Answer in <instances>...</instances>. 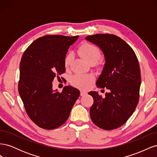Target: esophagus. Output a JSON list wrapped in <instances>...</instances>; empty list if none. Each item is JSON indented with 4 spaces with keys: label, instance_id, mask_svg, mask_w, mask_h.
<instances>
[{
    "label": "esophagus",
    "instance_id": "obj_1",
    "mask_svg": "<svg viewBox=\"0 0 157 157\" xmlns=\"http://www.w3.org/2000/svg\"><path fill=\"white\" fill-rule=\"evenodd\" d=\"M87 93H86V92H84V91H80V96H85V95H86Z\"/></svg>",
    "mask_w": 157,
    "mask_h": 157
}]
</instances>
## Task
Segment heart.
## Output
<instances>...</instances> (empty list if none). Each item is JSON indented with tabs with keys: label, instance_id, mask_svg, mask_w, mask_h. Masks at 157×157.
I'll return each mask as SVG.
<instances>
[{
	"label": "heart",
	"instance_id": "1",
	"mask_svg": "<svg viewBox=\"0 0 157 157\" xmlns=\"http://www.w3.org/2000/svg\"><path fill=\"white\" fill-rule=\"evenodd\" d=\"M79 55L86 60L90 64L96 63L101 56V51L98 47L89 42H84L78 50ZM73 55L69 53L64 58V66L66 69H68L73 61ZM94 80L92 75L76 74L71 78V83L75 87L80 89H88L90 84Z\"/></svg>",
	"mask_w": 157,
	"mask_h": 157
}]
</instances>
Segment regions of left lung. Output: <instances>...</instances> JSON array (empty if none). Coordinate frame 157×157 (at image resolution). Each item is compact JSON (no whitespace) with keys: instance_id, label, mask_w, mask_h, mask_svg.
I'll use <instances>...</instances> for the list:
<instances>
[{"instance_id":"8db88e82","label":"left lung","mask_w":157,"mask_h":157,"mask_svg":"<svg viewBox=\"0 0 157 157\" xmlns=\"http://www.w3.org/2000/svg\"><path fill=\"white\" fill-rule=\"evenodd\" d=\"M85 39L98 46L105 56V63L96 84L109 91L105 98L97 92L88 93L94 99L90 117L101 129H116L132 116L139 101L141 72L138 60L131 47L117 35L96 34Z\"/></svg>"}]
</instances>
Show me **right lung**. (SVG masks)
<instances>
[{
  "instance_id": "right-lung-1",
  "label": "right lung",
  "mask_w": 157,
  "mask_h": 157,
  "mask_svg": "<svg viewBox=\"0 0 157 157\" xmlns=\"http://www.w3.org/2000/svg\"><path fill=\"white\" fill-rule=\"evenodd\" d=\"M78 38L45 35L33 42L22 56L19 94L28 116L43 129L63 124L80 96L79 90L70 86L61 92L52 89L55 77L65 72V55Z\"/></svg>"
}]
</instances>
